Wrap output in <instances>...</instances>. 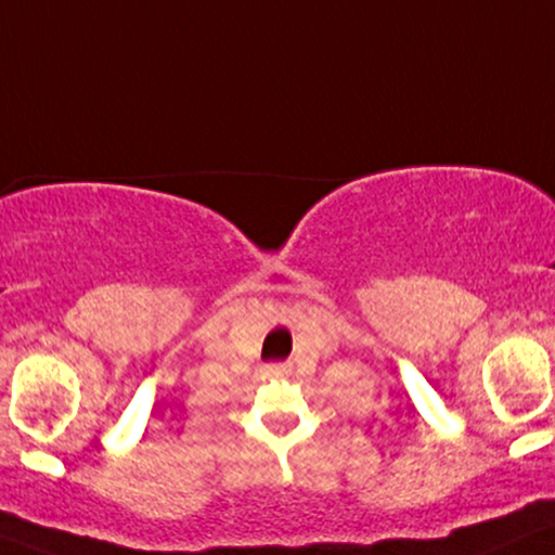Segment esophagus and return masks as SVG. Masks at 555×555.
Masks as SVG:
<instances>
[{
	"label": "esophagus",
	"mask_w": 555,
	"mask_h": 555,
	"mask_svg": "<svg viewBox=\"0 0 555 555\" xmlns=\"http://www.w3.org/2000/svg\"><path fill=\"white\" fill-rule=\"evenodd\" d=\"M288 371H291L288 365H264L262 375L264 378H283V375H288Z\"/></svg>",
	"instance_id": "esophagus-1"
}]
</instances>
